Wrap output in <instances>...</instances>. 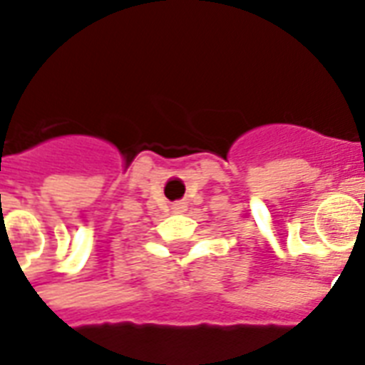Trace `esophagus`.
Here are the masks:
<instances>
[{
    "instance_id": "1",
    "label": "esophagus",
    "mask_w": 365,
    "mask_h": 365,
    "mask_svg": "<svg viewBox=\"0 0 365 365\" xmlns=\"http://www.w3.org/2000/svg\"><path fill=\"white\" fill-rule=\"evenodd\" d=\"M172 209H174V212H183V210L187 209V205L183 203V201H178V203L172 205Z\"/></svg>"
}]
</instances>
